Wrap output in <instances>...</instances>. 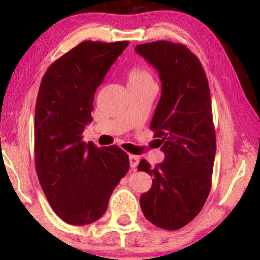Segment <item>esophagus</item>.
<instances>
[{
  "instance_id": "obj_1",
  "label": "esophagus",
  "mask_w": 260,
  "mask_h": 260,
  "mask_svg": "<svg viewBox=\"0 0 260 260\" xmlns=\"http://www.w3.org/2000/svg\"><path fill=\"white\" fill-rule=\"evenodd\" d=\"M129 161H130L131 169H136V167H137V165H138V161H140V158H138V156L130 155V156H129Z\"/></svg>"
}]
</instances>
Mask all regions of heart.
<instances>
[{
    "label": "heart",
    "instance_id": "obj_1",
    "mask_svg": "<svg viewBox=\"0 0 260 260\" xmlns=\"http://www.w3.org/2000/svg\"><path fill=\"white\" fill-rule=\"evenodd\" d=\"M149 81H152L151 74L147 69L144 67H134L129 71L127 73V84H143V83H149Z\"/></svg>",
    "mask_w": 260,
    "mask_h": 260
}]
</instances>
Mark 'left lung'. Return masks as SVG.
<instances>
[{
  "label": "left lung",
  "mask_w": 260,
  "mask_h": 260,
  "mask_svg": "<svg viewBox=\"0 0 260 260\" xmlns=\"http://www.w3.org/2000/svg\"><path fill=\"white\" fill-rule=\"evenodd\" d=\"M135 51L155 67L162 83L150 129L165 161L151 168L141 159L137 169L152 176L141 208L155 226L175 231L200 213L211 190L216 141L208 80L200 60L182 44L155 41Z\"/></svg>",
  "instance_id": "obj_1"
}]
</instances>
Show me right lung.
Wrapping results in <instances>:
<instances>
[{
    "label": "right lung",
    "instance_id": "obj_1",
    "mask_svg": "<svg viewBox=\"0 0 260 260\" xmlns=\"http://www.w3.org/2000/svg\"><path fill=\"white\" fill-rule=\"evenodd\" d=\"M129 41H84L46 71L35 106V168L56 215L83 226L102 218L112 191L129 170L117 145L83 141L92 122L94 93Z\"/></svg>",
    "mask_w": 260,
    "mask_h": 260
}]
</instances>
